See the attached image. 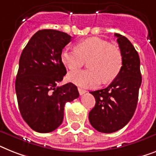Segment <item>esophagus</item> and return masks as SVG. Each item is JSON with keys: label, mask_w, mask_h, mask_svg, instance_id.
<instances>
[{"label": "esophagus", "mask_w": 156, "mask_h": 156, "mask_svg": "<svg viewBox=\"0 0 156 156\" xmlns=\"http://www.w3.org/2000/svg\"><path fill=\"white\" fill-rule=\"evenodd\" d=\"M78 91H79V93L80 96L81 95H83V94L87 92V91H86V90L83 89V88H80V87H79V88H78Z\"/></svg>", "instance_id": "esophagus-1"}]
</instances>
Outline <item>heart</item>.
<instances>
[{"label": "heart", "instance_id": "b5f03b06", "mask_svg": "<svg viewBox=\"0 0 156 156\" xmlns=\"http://www.w3.org/2000/svg\"><path fill=\"white\" fill-rule=\"evenodd\" d=\"M90 69L72 72L69 80L84 87H95L101 82H109L119 74L123 64L121 51L116 45L99 37H90L80 41L76 49L65 48L61 60L70 70H76L88 60Z\"/></svg>", "mask_w": 156, "mask_h": 156}]
</instances>
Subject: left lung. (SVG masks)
Segmentation results:
<instances>
[{
	"label": "left lung",
	"mask_w": 156,
	"mask_h": 156,
	"mask_svg": "<svg viewBox=\"0 0 156 156\" xmlns=\"http://www.w3.org/2000/svg\"><path fill=\"white\" fill-rule=\"evenodd\" d=\"M123 56V64L115 80L104 89L90 92L96 99L89 122L98 132L112 133L130 121L138 102L142 82L138 52L127 38L115 33Z\"/></svg>",
	"instance_id": "1"
}]
</instances>
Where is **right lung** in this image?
I'll list each match as a JSON object with an SVG mask.
<instances>
[{"instance_id": "add662e5", "label": "right lung", "mask_w": 156, "mask_h": 156, "mask_svg": "<svg viewBox=\"0 0 156 156\" xmlns=\"http://www.w3.org/2000/svg\"><path fill=\"white\" fill-rule=\"evenodd\" d=\"M71 39L60 31L40 30L20 55L15 83L18 106L24 121L40 133L56 130L64 119L65 104L79 97L75 84L57 86L67 73L61 52Z\"/></svg>"}]
</instances>
